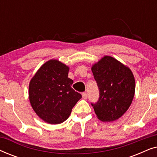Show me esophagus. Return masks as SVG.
<instances>
[{
  "label": "esophagus",
  "mask_w": 157,
  "mask_h": 157,
  "mask_svg": "<svg viewBox=\"0 0 157 157\" xmlns=\"http://www.w3.org/2000/svg\"><path fill=\"white\" fill-rule=\"evenodd\" d=\"M82 97L83 99H86L87 98V93L86 92H83V93H82Z\"/></svg>",
  "instance_id": "obj_1"
}]
</instances>
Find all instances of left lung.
<instances>
[{
    "label": "left lung",
    "mask_w": 157,
    "mask_h": 157,
    "mask_svg": "<svg viewBox=\"0 0 157 157\" xmlns=\"http://www.w3.org/2000/svg\"><path fill=\"white\" fill-rule=\"evenodd\" d=\"M94 79L99 89V98L92 104L98 119L113 121L123 116L132 104L135 79L127 66L114 58L105 56L92 66Z\"/></svg>",
    "instance_id": "obj_1"
}]
</instances>
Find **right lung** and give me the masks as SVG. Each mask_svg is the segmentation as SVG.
Returning <instances> with one entry per match:
<instances>
[{
    "label": "right lung",
    "mask_w": 157,
    "mask_h": 157,
    "mask_svg": "<svg viewBox=\"0 0 157 157\" xmlns=\"http://www.w3.org/2000/svg\"><path fill=\"white\" fill-rule=\"evenodd\" d=\"M69 67L56 59L40 66L29 83L32 108L42 120L51 124L63 123L81 98L75 91L72 79L68 78Z\"/></svg>",
    "instance_id": "add662e5"
}]
</instances>
